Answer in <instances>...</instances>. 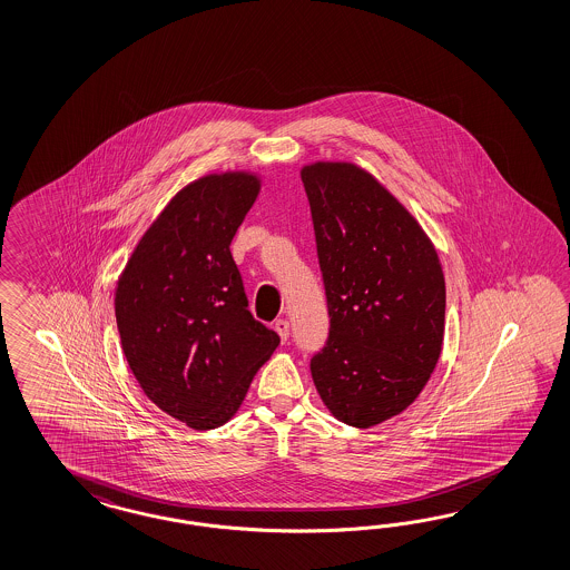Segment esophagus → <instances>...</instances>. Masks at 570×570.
<instances>
[{"label":"esophagus","mask_w":570,"mask_h":570,"mask_svg":"<svg viewBox=\"0 0 570 570\" xmlns=\"http://www.w3.org/2000/svg\"><path fill=\"white\" fill-rule=\"evenodd\" d=\"M274 330L277 332V336L282 342H286L288 340V334H291V324L286 322V320H277L276 324H274Z\"/></svg>","instance_id":"1"}]
</instances>
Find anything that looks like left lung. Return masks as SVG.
<instances>
[{"instance_id":"1","label":"left lung","mask_w":570,"mask_h":570,"mask_svg":"<svg viewBox=\"0 0 570 570\" xmlns=\"http://www.w3.org/2000/svg\"><path fill=\"white\" fill-rule=\"evenodd\" d=\"M301 178L330 313L311 375L330 413L365 430L401 415L435 370L444 272L419 222L370 171L315 161Z\"/></svg>"}]
</instances>
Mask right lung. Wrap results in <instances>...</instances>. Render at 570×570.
Masks as SVG:
<instances>
[{
    "instance_id": "right-lung-1",
    "label": "right lung",
    "mask_w": 570,
    "mask_h": 570,
    "mask_svg": "<svg viewBox=\"0 0 570 570\" xmlns=\"http://www.w3.org/2000/svg\"><path fill=\"white\" fill-rule=\"evenodd\" d=\"M259 190L250 171L186 185L142 234L116 286L128 367L149 401L193 430L230 421L279 344L250 315L230 253Z\"/></svg>"
}]
</instances>
